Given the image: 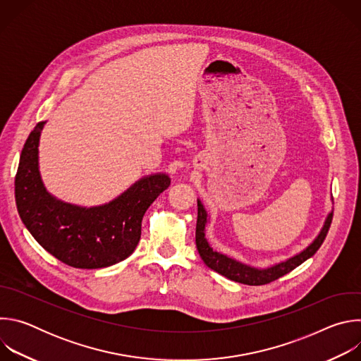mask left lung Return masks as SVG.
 <instances>
[{"label": "left lung", "mask_w": 361, "mask_h": 361, "mask_svg": "<svg viewBox=\"0 0 361 361\" xmlns=\"http://www.w3.org/2000/svg\"><path fill=\"white\" fill-rule=\"evenodd\" d=\"M197 209H198L197 210L198 216H197V227H195V244H197V250L200 252L201 260L205 263V266L217 271L219 274H221L233 281L247 284V286L269 284V283L286 276L287 273L293 271L295 267H298L307 259L313 257L316 254V251L322 247V244L330 230L331 220H333V213H330L326 220V224H324L323 230L320 231V234L317 235V238L300 254H297V255L291 257V259H288L287 262L277 264L274 267H270L267 270H257V269L244 266L233 259H228L227 255L214 251L209 245L207 240L204 238V227H205V223H207V214H205V210L202 209V204L198 200H197Z\"/></svg>", "instance_id": "left-lung-1"}]
</instances>
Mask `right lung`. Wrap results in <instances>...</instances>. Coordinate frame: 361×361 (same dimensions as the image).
<instances>
[{
  "label": "right lung",
  "mask_w": 361,
  "mask_h": 361,
  "mask_svg": "<svg viewBox=\"0 0 361 361\" xmlns=\"http://www.w3.org/2000/svg\"><path fill=\"white\" fill-rule=\"evenodd\" d=\"M44 121L28 135L16 174L18 214L37 243L74 269H102L126 260L141 237L144 213L166 188V174L135 183L114 201L82 209L51 197L39 178L38 140Z\"/></svg>",
  "instance_id": "obj_1"
}]
</instances>
